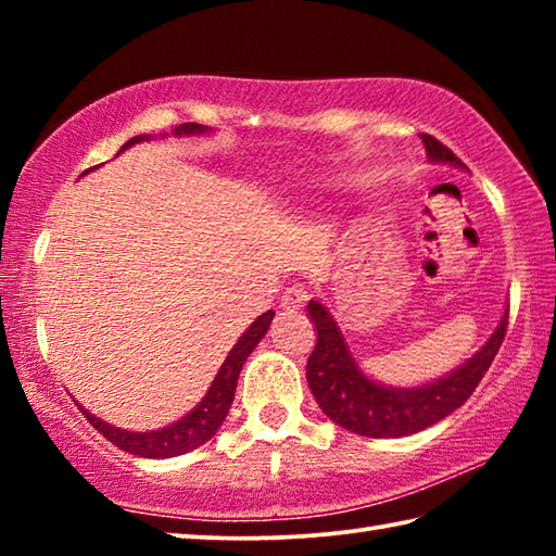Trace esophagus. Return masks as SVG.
Listing matches in <instances>:
<instances>
[{
    "mask_svg": "<svg viewBox=\"0 0 556 556\" xmlns=\"http://www.w3.org/2000/svg\"><path fill=\"white\" fill-rule=\"evenodd\" d=\"M306 299H308V291L301 285H294V287H289L285 294H281V308L294 312V308H301L306 304Z\"/></svg>",
    "mask_w": 556,
    "mask_h": 556,
    "instance_id": "34e87169",
    "label": "esophagus"
}]
</instances>
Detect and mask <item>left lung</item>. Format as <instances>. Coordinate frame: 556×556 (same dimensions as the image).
<instances>
[{
    "mask_svg": "<svg viewBox=\"0 0 556 556\" xmlns=\"http://www.w3.org/2000/svg\"><path fill=\"white\" fill-rule=\"evenodd\" d=\"M431 164L464 166L460 159L431 135H421ZM308 316L316 324V348L308 355L306 380L318 407L328 419L353 434L370 439H397L437 425L458 409L491 368L507 328V312L491 338L456 370L417 388H392L365 375L348 348L341 326L321 301H308Z\"/></svg>",
    "mask_w": 556,
    "mask_h": 556,
    "instance_id": "8db88e82",
    "label": "left lung"
}]
</instances>
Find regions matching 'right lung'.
<instances>
[{"mask_svg":"<svg viewBox=\"0 0 556 556\" xmlns=\"http://www.w3.org/2000/svg\"><path fill=\"white\" fill-rule=\"evenodd\" d=\"M208 131H213V129H208L205 125H195V122H186V125H178L174 129V137H199V135H208ZM162 137H166V135H162ZM147 139H152V137L149 135L131 137L129 142L122 144L117 154H122L125 149L135 147L139 142H147ZM271 318H275V312L269 308V312L257 316L255 321L250 324L248 331L238 338V343L232 345V351L223 361L220 370L213 378L208 392L203 394V400L195 404L191 412L184 414L181 419H176L174 425L162 427V429H152V431H129V429L112 427V425H108V421L96 417L92 412H88L86 407H80L78 402L75 404H78L83 414H86V419L100 431L102 437L112 441L115 446H119L122 451H127V454L142 456V458H172V456L188 454V451L199 448L201 444H205V441L213 439V434L220 429L225 417H228L242 365H244V361H248V355L255 351L262 338H265V333L269 331Z\"/></svg>","mask_w":556,"mask_h":556,"instance_id":"1","label":"right lung"}]
</instances>
